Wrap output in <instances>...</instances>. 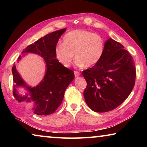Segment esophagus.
I'll return each instance as SVG.
<instances>
[{"instance_id":"34e87169","label":"esophagus","mask_w":147,"mask_h":147,"mask_svg":"<svg viewBox=\"0 0 147 147\" xmlns=\"http://www.w3.org/2000/svg\"><path fill=\"white\" fill-rule=\"evenodd\" d=\"M80 75V73L79 72H78V71H74V76H75V77H78V76H79Z\"/></svg>"}]
</instances>
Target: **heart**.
<instances>
[{
	"label": "heart",
	"instance_id": "1",
	"mask_svg": "<svg viewBox=\"0 0 147 147\" xmlns=\"http://www.w3.org/2000/svg\"><path fill=\"white\" fill-rule=\"evenodd\" d=\"M105 51V42L97 34L87 30H74L67 33L63 43L56 47L54 54L62 65L69 67L74 59L78 67H87L97 64Z\"/></svg>",
	"mask_w": 147,
	"mask_h": 147
}]
</instances>
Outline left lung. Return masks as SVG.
Wrapping results in <instances>:
<instances>
[{
    "label": "left lung",
    "mask_w": 147,
    "mask_h": 147,
    "mask_svg": "<svg viewBox=\"0 0 147 147\" xmlns=\"http://www.w3.org/2000/svg\"><path fill=\"white\" fill-rule=\"evenodd\" d=\"M87 82L86 102L96 112L113 110L128 98L135 85L136 67L132 56L120 43L109 38L98 63L82 71Z\"/></svg>",
    "instance_id": "8db88e82"
}]
</instances>
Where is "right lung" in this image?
<instances>
[{
  "mask_svg": "<svg viewBox=\"0 0 147 147\" xmlns=\"http://www.w3.org/2000/svg\"><path fill=\"white\" fill-rule=\"evenodd\" d=\"M65 30L63 28L47 34L22 52V54L34 53L43 58L46 64L45 74L38 86H28L17 72L16 65L12 67L14 97L19 102H33L32 109L36 115H49L55 112L62 102L67 88L74 78V72L59 63L54 54L56 44ZM21 57L19 56L18 61ZM20 86L25 88L27 93L23 96L19 94L17 88Z\"/></svg>",
  "mask_w": 147,
  "mask_h": 147,
  "instance_id": "1",
  "label": "right lung"
}]
</instances>
